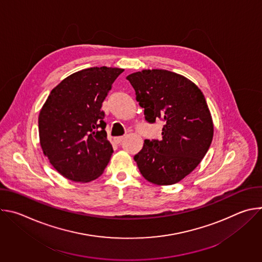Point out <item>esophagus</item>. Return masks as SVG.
Returning <instances> with one entry per match:
<instances>
[{
  "instance_id": "1",
  "label": "esophagus",
  "mask_w": 262,
  "mask_h": 262,
  "mask_svg": "<svg viewBox=\"0 0 262 262\" xmlns=\"http://www.w3.org/2000/svg\"><path fill=\"white\" fill-rule=\"evenodd\" d=\"M125 139V136H121V137H116L115 138V142L117 143V144H119V143H121L123 140Z\"/></svg>"
}]
</instances>
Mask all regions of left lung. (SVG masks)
I'll return each instance as SVG.
<instances>
[{"label":"left lung","instance_id":"1","mask_svg":"<svg viewBox=\"0 0 262 262\" xmlns=\"http://www.w3.org/2000/svg\"><path fill=\"white\" fill-rule=\"evenodd\" d=\"M126 80L145 120L164 122L162 138L146 139L134 160L148 181L174 184L200 164L211 144L213 124L205 97L193 82L168 70H142Z\"/></svg>","mask_w":262,"mask_h":262}]
</instances>
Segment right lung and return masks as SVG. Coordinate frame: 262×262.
<instances>
[{"instance_id": "add662e5", "label": "right lung", "mask_w": 262, "mask_h": 262, "mask_svg": "<svg viewBox=\"0 0 262 262\" xmlns=\"http://www.w3.org/2000/svg\"><path fill=\"white\" fill-rule=\"evenodd\" d=\"M121 68L91 67L55 87L38 118L40 145L53 167L78 182L101 175L113 154L101 104Z\"/></svg>"}]
</instances>
